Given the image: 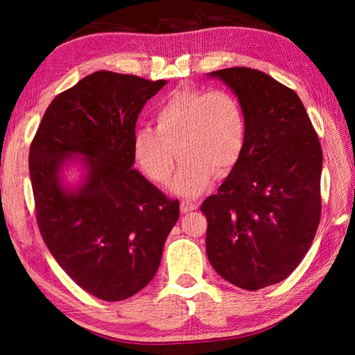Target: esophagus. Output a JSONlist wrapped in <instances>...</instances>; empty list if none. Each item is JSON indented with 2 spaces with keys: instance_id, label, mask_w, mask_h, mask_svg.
<instances>
[{
  "instance_id": "esophagus-1",
  "label": "esophagus",
  "mask_w": 355,
  "mask_h": 355,
  "mask_svg": "<svg viewBox=\"0 0 355 355\" xmlns=\"http://www.w3.org/2000/svg\"><path fill=\"white\" fill-rule=\"evenodd\" d=\"M180 209H182V213H191L197 209V203L192 202V200H183L180 203Z\"/></svg>"
}]
</instances>
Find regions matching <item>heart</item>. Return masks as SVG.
<instances>
[{
    "label": "heart",
    "mask_w": 355,
    "mask_h": 355,
    "mask_svg": "<svg viewBox=\"0 0 355 355\" xmlns=\"http://www.w3.org/2000/svg\"><path fill=\"white\" fill-rule=\"evenodd\" d=\"M153 122L155 130H136L135 161L152 182L164 184L175 169L177 149L182 166L171 189L178 196L203 194L214 173L225 177L241 158L244 112L235 95L222 89H178L158 105Z\"/></svg>",
    "instance_id": "obj_1"
}]
</instances>
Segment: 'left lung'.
<instances>
[{"label":"left lung","instance_id":"1","mask_svg":"<svg viewBox=\"0 0 355 355\" xmlns=\"http://www.w3.org/2000/svg\"><path fill=\"white\" fill-rule=\"evenodd\" d=\"M232 89L245 142L218 194L202 203L207 255L222 279L255 291L285 280L307 254L321 219L322 150L297 94L260 70L208 73Z\"/></svg>","mask_w":355,"mask_h":355}]
</instances>
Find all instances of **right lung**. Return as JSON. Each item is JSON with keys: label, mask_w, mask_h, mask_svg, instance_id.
I'll return each mask as SVG.
<instances>
[{"label": "right lung", "mask_w": 355, "mask_h": 355, "mask_svg": "<svg viewBox=\"0 0 355 355\" xmlns=\"http://www.w3.org/2000/svg\"><path fill=\"white\" fill-rule=\"evenodd\" d=\"M166 80L100 70L51 101L29 148L35 219L48 250L78 286L101 300H123L158 271L180 216L133 169L137 116ZM80 157V183L63 169Z\"/></svg>", "instance_id": "obj_1"}]
</instances>
